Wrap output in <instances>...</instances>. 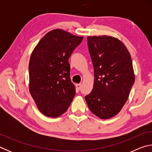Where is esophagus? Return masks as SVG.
Segmentation results:
<instances>
[{"instance_id": "obj_1", "label": "esophagus", "mask_w": 152, "mask_h": 152, "mask_svg": "<svg viewBox=\"0 0 152 152\" xmlns=\"http://www.w3.org/2000/svg\"><path fill=\"white\" fill-rule=\"evenodd\" d=\"M76 88L78 90V91H80V90L81 89V84H76Z\"/></svg>"}]
</instances>
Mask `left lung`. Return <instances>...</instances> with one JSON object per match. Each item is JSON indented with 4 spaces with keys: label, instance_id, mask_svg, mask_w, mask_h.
<instances>
[{
    "label": "left lung",
    "instance_id": "8db88e82",
    "mask_svg": "<svg viewBox=\"0 0 152 152\" xmlns=\"http://www.w3.org/2000/svg\"><path fill=\"white\" fill-rule=\"evenodd\" d=\"M87 41L94 82L85 100L96 116L109 119L121 110L135 82L132 57L125 45L117 38L88 36Z\"/></svg>",
    "mask_w": 152,
    "mask_h": 152
}]
</instances>
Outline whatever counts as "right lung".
Wrapping results in <instances>:
<instances>
[{"label":"right lung","mask_w":152,"mask_h":152,"mask_svg":"<svg viewBox=\"0 0 152 152\" xmlns=\"http://www.w3.org/2000/svg\"><path fill=\"white\" fill-rule=\"evenodd\" d=\"M83 40L61 29L48 32L39 41L29 64V91L43 115L57 117L65 113L76 94L68 62Z\"/></svg>","instance_id":"right-lung-1"}]
</instances>
